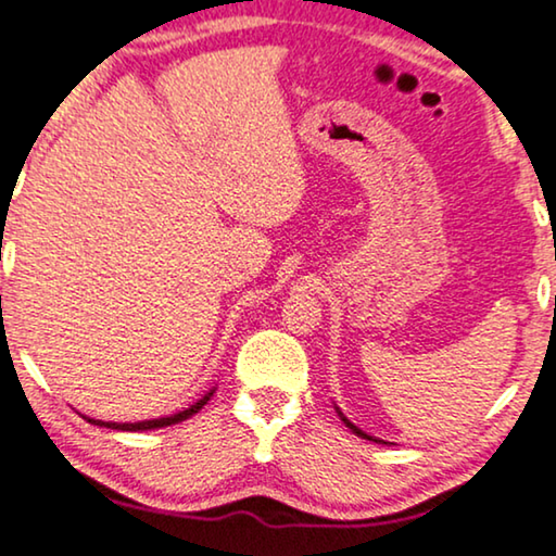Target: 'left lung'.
Masks as SVG:
<instances>
[{"label":"left lung","instance_id":"left-lung-1","mask_svg":"<svg viewBox=\"0 0 556 556\" xmlns=\"http://www.w3.org/2000/svg\"><path fill=\"white\" fill-rule=\"evenodd\" d=\"M340 418H342V420H345V426H348V428H350V431H353V433H357V435H363V438H367V441H375V438H372V435H367V433H363V431H359V428H357V426H353V424H350V420H348L345 416H342V413H340Z\"/></svg>","mask_w":556,"mask_h":556}]
</instances>
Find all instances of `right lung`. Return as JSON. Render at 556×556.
Wrapping results in <instances>:
<instances>
[{"mask_svg":"<svg viewBox=\"0 0 556 556\" xmlns=\"http://www.w3.org/2000/svg\"><path fill=\"white\" fill-rule=\"evenodd\" d=\"M211 395H214V390L211 393H206L201 397L199 403H193L191 408H186L181 413H176V416H168V418H153V420H140V424H103V420H92L88 418L90 424L96 426H105V428H115V431H151V428H166V426H174V424H181V420L191 418L193 413H199L203 405H206V401H211Z\"/></svg>","mask_w":556,"mask_h":556,"instance_id":"obj_1","label":"right lung"}]
</instances>
